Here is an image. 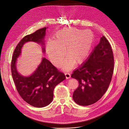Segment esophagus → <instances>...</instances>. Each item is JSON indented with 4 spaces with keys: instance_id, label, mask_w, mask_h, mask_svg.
I'll return each mask as SVG.
<instances>
[{
    "instance_id": "34e87169",
    "label": "esophagus",
    "mask_w": 129,
    "mask_h": 129,
    "mask_svg": "<svg viewBox=\"0 0 129 129\" xmlns=\"http://www.w3.org/2000/svg\"><path fill=\"white\" fill-rule=\"evenodd\" d=\"M65 77L66 78V79H69L71 77V76H70V74L69 73V72H65Z\"/></svg>"
}]
</instances>
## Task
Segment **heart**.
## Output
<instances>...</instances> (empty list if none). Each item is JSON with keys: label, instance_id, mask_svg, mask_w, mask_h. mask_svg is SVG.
<instances>
[{"label": "heart", "instance_id": "1", "mask_svg": "<svg viewBox=\"0 0 129 129\" xmlns=\"http://www.w3.org/2000/svg\"><path fill=\"white\" fill-rule=\"evenodd\" d=\"M93 43V35L89 30L68 27L60 29L53 36V40L46 44V51L51 62L57 66L62 64L65 50L68 58L64 68L69 70L73 63H82L88 55Z\"/></svg>", "mask_w": 129, "mask_h": 129}]
</instances>
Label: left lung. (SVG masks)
I'll use <instances>...</instances> for the list:
<instances>
[{
    "label": "left lung",
    "instance_id": "obj_1",
    "mask_svg": "<svg viewBox=\"0 0 129 129\" xmlns=\"http://www.w3.org/2000/svg\"><path fill=\"white\" fill-rule=\"evenodd\" d=\"M114 62L111 45L103 36L87 60L71 75L79 82L72 96L77 104L89 106L102 98L111 81Z\"/></svg>",
    "mask_w": 129,
    "mask_h": 129
}]
</instances>
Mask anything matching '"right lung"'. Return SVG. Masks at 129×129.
Returning <instances> with one entry per match:
<instances>
[{"label":"right lung","instance_id":"1","mask_svg":"<svg viewBox=\"0 0 129 129\" xmlns=\"http://www.w3.org/2000/svg\"><path fill=\"white\" fill-rule=\"evenodd\" d=\"M46 29L43 27L23 37L16 46L11 61L12 75L18 93L27 103L38 108L45 107L52 102L55 87L66 79L65 76L47 59L43 58L34 73L24 77L18 73L16 61L21 53L23 45L26 42L44 44ZM43 50L45 51L44 48Z\"/></svg>","mask_w":129,"mask_h":129}]
</instances>
